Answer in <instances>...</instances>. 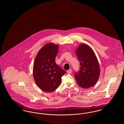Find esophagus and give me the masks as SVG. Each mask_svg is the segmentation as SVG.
Segmentation results:
<instances>
[{
  "label": "esophagus",
  "instance_id": "obj_1",
  "mask_svg": "<svg viewBox=\"0 0 124 124\" xmlns=\"http://www.w3.org/2000/svg\"><path fill=\"white\" fill-rule=\"evenodd\" d=\"M71 72H72V70H71V69H69V70H67V72L68 73H71Z\"/></svg>",
  "mask_w": 124,
  "mask_h": 124
}]
</instances>
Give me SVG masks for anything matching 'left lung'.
<instances>
[{"label":"left lung","instance_id":"8db88e82","mask_svg":"<svg viewBox=\"0 0 124 124\" xmlns=\"http://www.w3.org/2000/svg\"><path fill=\"white\" fill-rule=\"evenodd\" d=\"M79 61V71L74 73L78 84L83 88L93 86L100 74L99 63L92 49L86 44H81L75 51Z\"/></svg>","mask_w":124,"mask_h":124}]
</instances>
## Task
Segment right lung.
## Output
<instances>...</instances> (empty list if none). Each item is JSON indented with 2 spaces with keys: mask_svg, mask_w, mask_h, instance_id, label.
Masks as SVG:
<instances>
[{
  "mask_svg": "<svg viewBox=\"0 0 124 124\" xmlns=\"http://www.w3.org/2000/svg\"><path fill=\"white\" fill-rule=\"evenodd\" d=\"M59 46L48 43L39 51L36 57L33 67V75L36 84L42 90L50 93L59 87L61 77L66 72L55 62Z\"/></svg>",
  "mask_w": 124,
  "mask_h": 124,
  "instance_id": "add662e5",
  "label": "right lung"
}]
</instances>
